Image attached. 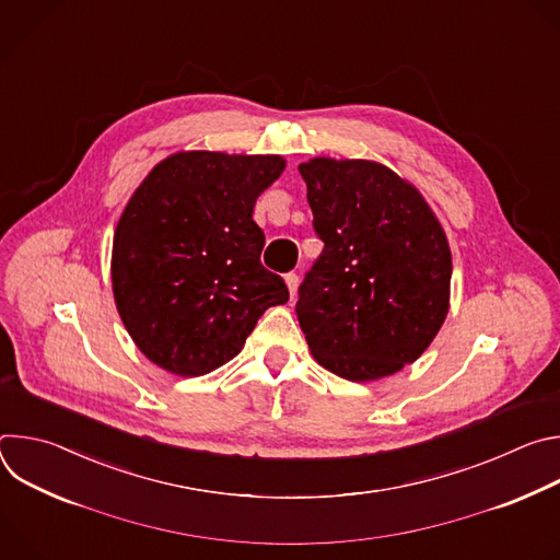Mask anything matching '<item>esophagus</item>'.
<instances>
[{
    "label": "esophagus",
    "mask_w": 560,
    "mask_h": 560,
    "mask_svg": "<svg viewBox=\"0 0 560 560\" xmlns=\"http://www.w3.org/2000/svg\"><path fill=\"white\" fill-rule=\"evenodd\" d=\"M285 285H288V290H290V296L294 299L296 288H299V277H296L294 272H288V275H285Z\"/></svg>",
    "instance_id": "obj_1"
}]
</instances>
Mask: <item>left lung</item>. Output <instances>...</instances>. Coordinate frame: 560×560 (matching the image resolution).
Returning a JSON list of instances; mask_svg holds the SVG:
<instances>
[{
	"instance_id": "8db88e82",
	"label": "left lung",
	"mask_w": 560,
	"mask_h": 560,
	"mask_svg": "<svg viewBox=\"0 0 560 560\" xmlns=\"http://www.w3.org/2000/svg\"><path fill=\"white\" fill-rule=\"evenodd\" d=\"M299 173L326 244L296 301L312 357L357 383L404 370L450 310L441 221L415 184L370 159L314 156Z\"/></svg>"
}]
</instances>
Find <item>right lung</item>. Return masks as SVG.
Instances as JSON below:
<instances>
[{
    "label": "right lung",
    "mask_w": 560,
    "mask_h": 560,
    "mask_svg": "<svg viewBox=\"0 0 560 560\" xmlns=\"http://www.w3.org/2000/svg\"><path fill=\"white\" fill-rule=\"evenodd\" d=\"M285 171L279 154L182 150L128 199L113 236L110 279L141 354L177 376H203L244 350L259 316L288 301L261 266L253 212Z\"/></svg>",
    "instance_id": "add662e5"
}]
</instances>
